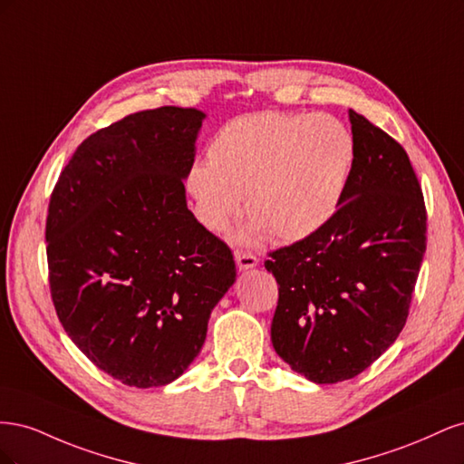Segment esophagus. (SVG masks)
I'll return each mask as SVG.
<instances>
[{
  "mask_svg": "<svg viewBox=\"0 0 464 464\" xmlns=\"http://www.w3.org/2000/svg\"><path fill=\"white\" fill-rule=\"evenodd\" d=\"M234 257H236L237 269H240V271L254 269V266L257 265V257L254 254H249V251H244V249H236Z\"/></svg>",
  "mask_w": 464,
  "mask_h": 464,
  "instance_id": "obj_1",
  "label": "esophagus"
}]
</instances>
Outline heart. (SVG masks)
I'll return each mask as SVG.
<instances>
[{
    "mask_svg": "<svg viewBox=\"0 0 464 464\" xmlns=\"http://www.w3.org/2000/svg\"><path fill=\"white\" fill-rule=\"evenodd\" d=\"M207 159L191 166L188 189L208 230L227 228L246 198V237L269 232L273 240L298 242L325 227L341 207L356 141L327 114L259 111L222 125Z\"/></svg>",
    "mask_w": 464,
    "mask_h": 464,
    "instance_id": "1",
    "label": "heart"
}]
</instances>
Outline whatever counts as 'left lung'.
<instances>
[{
  "label": "left lung",
  "instance_id": "1",
  "mask_svg": "<svg viewBox=\"0 0 464 464\" xmlns=\"http://www.w3.org/2000/svg\"><path fill=\"white\" fill-rule=\"evenodd\" d=\"M356 164L341 207L304 240L271 251V341L314 383L353 379L402 331L426 254V205L406 150L354 110Z\"/></svg>",
  "mask_w": 464,
  "mask_h": 464
}]
</instances>
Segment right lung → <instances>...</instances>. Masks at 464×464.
Listing matches in <instances>:
<instances>
[{
	"label": "right lung",
	"mask_w": 464,
	"mask_h": 464,
	"mask_svg": "<svg viewBox=\"0 0 464 464\" xmlns=\"http://www.w3.org/2000/svg\"><path fill=\"white\" fill-rule=\"evenodd\" d=\"M203 120L178 106L125 116L77 147L52 191L55 314L81 353L123 385L160 387L184 373L236 280L230 247L186 201Z\"/></svg>",
	"instance_id": "1"
}]
</instances>
